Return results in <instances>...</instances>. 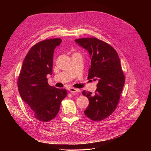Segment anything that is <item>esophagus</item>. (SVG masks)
<instances>
[{"label": "esophagus", "mask_w": 151, "mask_h": 151, "mask_svg": "<svg viewBox=\"0 0 151 151\" xmlns=\"http://www.w3.org/2000/svg\"><path fill=\"white\" fill-rule=\"evenodd\" d=\"M69 91L70 92H71L72 93H78L79 91V90L78 89H76V88H69Z\"/></svg>", "instance_id": "obj_1"}]
</instances>
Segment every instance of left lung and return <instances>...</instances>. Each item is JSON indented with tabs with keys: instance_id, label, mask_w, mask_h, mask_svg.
Wrapping results in <instances>:
<instances>
[{
	"instance_id": "1",
	"label": "left lung",
	"mask_w": 151,
	"mask_h": 151,
	"mask_svg": "<svg viewBox=\"0 0 151 151\" xmlns=\"http://www.w3.org/2000/svg\"><path fill=\"white\" fill-rule=\"evenodd\" d=\"M75 42L90 54L88 79L98 81L94 93L82 92L89 100L84 114L94 121H100L114 112L119 101L125 83L120 60L111 45L97 38H80Z\"/></svg>"
}]
</instances>
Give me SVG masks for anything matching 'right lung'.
<instances>
[{
    "label": "right lung",
    "mask_w": 151,
    "mask_h": 151,
    "mask_svg": "<svg viewBox=\"0 0 151 151\" xmlns=\"http://www.w3.org/2000/svg\"><path fill=\"white\" fill-rule=\"evenodd\" d=\"M61 42L60 38L42 40L29 50L18 78V88L21 99L37 120L48 122L60 109L67 90L50 86L47 75H52L54 50Z\"/></svg>",
    "instance_id": "obj_1"
}]
</instances>
